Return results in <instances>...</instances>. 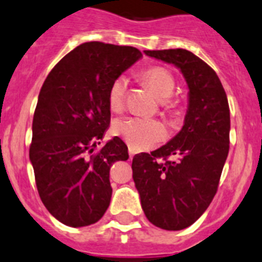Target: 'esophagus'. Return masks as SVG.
I'll return each mask as SVG.
<instances>
[{
  "label": "esophagus",
  "instance_id": "esophagus-1",
  "mask_svg": "<svg viewBox=\"0 0 262 262\" xmlns=\"http://www.w3.org/2000/svg\"><path fill=\"white\" fill-rule=\"evenodd\" d=\"M134 154H136V151H134L133 150V148H129V158H133V156H134Z\"/></svg>",
  "mask_w": 262,
  "mask_h": 262
}]
</instances>
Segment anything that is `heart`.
<instances>
[{
  "label": "heart",
  "instance_id": "b5f03b06",
  "mask_svg": "<svg viewBox=\"0 0 262 262\" xmlns=\"http://www.w3.org/2000/svg\"><path fill=\"white\" fill-rule=\"evenodd\" d=\"M139 80L148 88L158 99L163 108L174 112L180 107V102L172 97L176 88L174 76L164 67L152 66L139 75ZM128 82L125 77L119 76L111 82L108 88V106L111 111H123L125 104V95ZM112 130L134 150H148L154 147L167 137L164 125L156 120L142 119V117H125L116 120L112 125Z\"/></svg>",
  "mask_w": 262,
  "mask_h": 262
}]
</instances>
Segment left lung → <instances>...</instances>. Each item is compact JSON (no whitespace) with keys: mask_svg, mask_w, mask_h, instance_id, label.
I'll list each match as a JSON object with an SVG mask.
<instances>
[{"mask_svg":"<svg viewBox=\"0 0 262 262\" xmlns=\"http://www.w3.org/2000/svg\"><path fill=\"white\" fill-rule=\"evenodd\" d=\"M145 54L180 68L189 86V110L185 125L167 145L134 156L133 180L148 221L182 230L204 213L217 192L230 143L229 102L217 73L191 51Z\"/></svg>","mask_w":262,"mask_h":262,"instance_id":"1","label":"left lung"}]
</instances>
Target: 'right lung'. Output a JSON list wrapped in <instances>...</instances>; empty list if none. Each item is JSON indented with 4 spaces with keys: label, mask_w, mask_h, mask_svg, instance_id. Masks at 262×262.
I'll use <instances>...</instances> for the list:
<instances>
[{
    "label": "right lung",
    "mask_w": 262,
    "mask_h": 262,
    "mask_svg": "<svg viewBox=\"0 0 262 262\" xmlns=\"http://www.w3.org/2000/svg\"><path fill=\"white\" fill-rule=\"evenodd\" d=\"M142 54L133 46L84 42L50 71L38 94L29 159L43 205L58 221L81 227L110 205V168L128 160L115 137L101 145L111 121L108 88Z\"/></svg>",
    "instance_id": "right-lung-1"
}]
</instances>
